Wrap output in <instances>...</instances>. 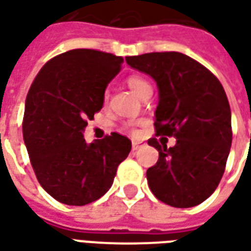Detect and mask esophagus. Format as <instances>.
<instances>
[{"mask_svg": "<svg viewBox=\"0 0 251 251\" xmlns=\"http://www.w3.org/2000/svg\"><path fill=\"white\" fill-rule=\"evenodd\" d=\"M140 147H143V143H140V141H133V143H131V148H133V151H137Z\"/></svg>", "mask_w": 251, "mask_h": 251, "instance_id": "esophagus-1", "label": "esophagus"}]
</instances>
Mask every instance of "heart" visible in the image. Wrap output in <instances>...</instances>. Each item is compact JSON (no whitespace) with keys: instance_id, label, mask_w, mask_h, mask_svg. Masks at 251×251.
Here are the masks:
<instances>
[{"instance_id":"heart-1","label":"heart","mask_w":251,"mask_h":251,"mask_svg":"<svg viewBox=\"0 0 251 251\" xmlns=\"http://www.w3.org/2000/svg\"><path fill=\"white\" fill-rule=\"evenodd\" d=\"M127 85H129V88L136 94V95L140 98V96L143 95L145 91H148V89H152L151 87V84L141 76H130L127 78ZM104 99H107V95H104Z\"/></svg>"}]
</instances>
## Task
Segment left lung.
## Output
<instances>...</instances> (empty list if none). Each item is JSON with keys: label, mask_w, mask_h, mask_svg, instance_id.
I'll use <instances>...</instances> for the list:
<instances>
[{"label": "left lung", "mask_w": 251, "mask_h": 251, "mask_svg": "<svg viewBox=\"0 0 251 251\" xmlns=\"http://www.w3.org/2000/svg\"><path fill=\"white\" fill-rule=\"evenodd\" d=\"M125 59L156 81V134L176 138L171 148L156 138L148 140L159 151V160L147 171L151 192L175 208L201 204L216 190L232 141L231 110L223 85L182 52H148Z\"/></svg>", "instance_id": "obj_1"}]
</instances>
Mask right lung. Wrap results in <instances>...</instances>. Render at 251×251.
<instances>
[{"mask_svg":"<svg viewBox=\"0 0 251 251\" xmlns=\"http://www.w3.org/2000/svg\"><path fill=\"white\" fill-rule=\"evenodd\" d=\"M122 64L110 52L69 50L50 59L28 91L24 143L40 186L62 204L81 206L104 196L130 152L131 141L118 133L91 144L83 136Z\"/></svg>","mask_w":251,"mask_h":251,"instance_id":"add662e5","label":"right lung"}]
</instances>
